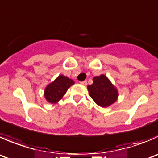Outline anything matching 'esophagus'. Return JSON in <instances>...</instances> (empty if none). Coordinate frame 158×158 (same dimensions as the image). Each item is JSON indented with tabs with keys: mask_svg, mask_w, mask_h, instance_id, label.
Listing matches in <instances>:
<instances>
[{
	"mask_svg": "<svg viewBox=\"0 0 158 158\" xmlns=\"http://www.w3.org/2000/svg\"><path fill=\"white\" fill-rule=\"evenodd\" d=\"M80 84L82 85H87V82L86 81H82V82H80Z\"/></svg>",
	"mask_w": 158,
	"mask_h": 158,
	"instance_id": "esophagus-1",
	"label": "esophagus"
}]
</instances>
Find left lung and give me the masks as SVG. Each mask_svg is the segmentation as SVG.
Returning <instances> with one entry per match:
<instances>
[{
    "instance_id": "1",
    "label": "left lung",
    "mask_w": 158,
    "mask_h": 158,
    "mask_svg": "<svg viewBox=\"0 0 158 158\" xmlns=\"http://www.w3.org/2000/svg\"><path fill=\"white\" fill-rule=\"evenodd\" d=\"M93 81V83L88 85L87 89L89 96L98 106L105 108L117 100L119 96L118 89L106 76L102 74L95 76Z\"/></svg>"
}]
</instances>
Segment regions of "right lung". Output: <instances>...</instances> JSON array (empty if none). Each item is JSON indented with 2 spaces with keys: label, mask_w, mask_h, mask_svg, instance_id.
<instances>
[{
  "label": "right lung",
  "mask_w": 158,
  "mask_h": 158,
  "mask_svg": "<svg viewBox=\"0 0 158 158\" xmlns=\"http://www.w3.org/2000/svg\"><path fill=\"white\" fill-rule=\"evenodd\" d=\"M74 84L75 82L73 79L63 75H59L54 81L45 87L44 96L49 103H56L62 99L68 89Z\"/></svg>",
  "instance_id": "1"
}]
</instances>
